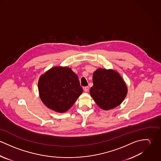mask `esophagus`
Returning <instances> with one entry per match:
<instances>
[{"instance_id":"esophagus-1","label":"esophagus","mask_w":161,"mask_h":161,"mask_svg":"<svg viewBox=\"0 0 161 161\" xmlns=\"http://www.w3.org/2000/svg\"><path fill=\"white\" fill-rule=\"evenodd\" d=\"M89 87L88 86H86V87H84V92H87L89 91Z\"/></svg>"}]
</instances>
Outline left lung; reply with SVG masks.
<instances>
[{"label":"left lung","instance_id":"8db88e82","mask_svg":"<svg viewBox=\"0 0 161 161\" xmlns=\"http://www.w3.org/2000/svg\"><path fill=\"white\" fill-rule=\"evenodd\" d=\"M93 86L90 94L97 105L104 110L114 108L126 97L128 89L121 75L112 69L99 68L93 74Z\"/></svg>","mask_w":161,"mask_h":161}]
</instances>
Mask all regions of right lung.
<instances>
[{
  "instance_id": "1",
  "label": "right lung",
  "mask_w": 161,
  "mask_h": 161,
  "mask_svg": "<svg viewBox=\"0 0 161 161\" xmlns=\"http://www.w3.org/2000/svg\"><path fill=\"white\" fill-rule=\"evenodd\" d=\"M40 97L46 107L59 113L67 112L83 92L78 77L68 67H53L38 80Z\"/></svg>"
}]
</instances>
